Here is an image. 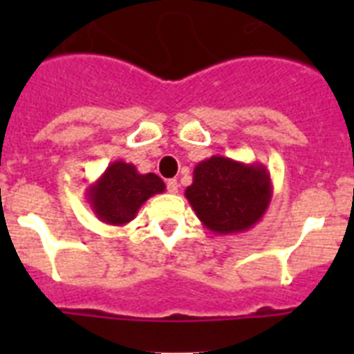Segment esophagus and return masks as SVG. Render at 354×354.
Listing matches in <instances>:
<instances>
[{
    "instance_id": "obj_1",
    "label": "esophagus",
    "mask_w": 354,
    "mask_h": 354,
    "mask_svg": "<svg viewBox=\"0 0 354 354\" xmlns=\"http://www.w3.org/2000/svg\"><path fill=\"white\" fill-rule=\"evenodd\" d=\"M167 189H168V193H174L175 195V193L179 192V183H177L175 179H170L167 183Z\"/></svg>"
}]
</instances>
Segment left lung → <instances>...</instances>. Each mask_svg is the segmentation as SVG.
I'll use <instances>...</instances> for the list:
<instances>
[{
	"label": "left lung",
	"mask_w": 354,
	"mask_h": 354,
	"mask_svg": "<svg viewBox=\"0 0 354 354\" xmlns=\"http://www.w3.org/2000/svg\"><path fill=\"white\" fill-rule=\"evenodd\" d=\"M186 198L207 230L220 236L246 232L257 225L273 196L270 171L261 162L211 156L193 170Z\"/></svg>",
	"instance_id": "1"
}]
</instances>
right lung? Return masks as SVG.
Returning a JSON list of instances; mask_svg holds the SVG:
<instances>
[{
  "instance_id": "right-lung-1",
  "label": "right lung",
  "mask_w": 354,
  "mask_h": 354,
  "mask_svg": "<svg viewBox=\"0 0 354 354\" xmlns=\"http://www.w3.org/2000/svg\"><path fill=\"white\" fill-rule=\"evenodd\" d=\"M167 189L156 174H140L133 162L113 161L104 174L86 187V200L102 223H129L150 196Z\"/></svg>"
}]
</instances>
